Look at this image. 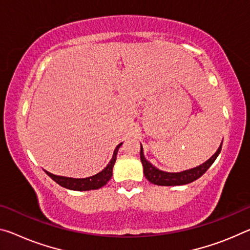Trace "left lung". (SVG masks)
<instances>
[{
	"label": "left lung",
	"instance_id": "1",
	"mask_svg": "<svg viewBox=\"0 0 250 250\" xmlns=\"http://www.w3.org/2000/svg\"><path fill=\"white\" fill-rule=\"evenodd\" d=\"M221 146H223V142L220 144L216 153L213 154L211 158H209L207 161L204 162L203 165L198 166L196 168L185 170V171L181 172H166L154 167V166H152L145 158L144 149H142L141 146L140 159L142 162V166H144V173L146 179L151 182V184L158 186H181L190 184V182L197 180L198 178H200L206 171H207L209 167L213 164V161L216 160L218 154L220 153Z\"/></svg>",
	"mask_w": 250,
	"mask_h": 250
}]
</instances>
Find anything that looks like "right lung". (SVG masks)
Returning <instances> with one entry per match:
<instances>
[{"label": "right lung", "mask_w": 250, "mask_h": 250, "mask_svg": "<svg viewBox=\"0 0 250 250\" xmlns=\"http://www.w3.org/2000/svg\"><path fill=\"white\" fill-rule=\"evenodd\" d=\"M122 145V142L120 145L117 146V148L114 149L112 159L110 160L108 166L100 171L97 175H94L92 177H88V178H80V179H75V178H69V177H62V176H57L53 175V173H50L49 171H44L46 172V175L52 178V179L57 182L58 185L62 186L66 189H71V190H78V191H85V190H93V189H99L101 187H104V185H106L111 177H112V169L114 166V162L117 160V153L118 150L120 148V146Z\"/></svg>", "instance_id": "obj_1"}]
</instances>
